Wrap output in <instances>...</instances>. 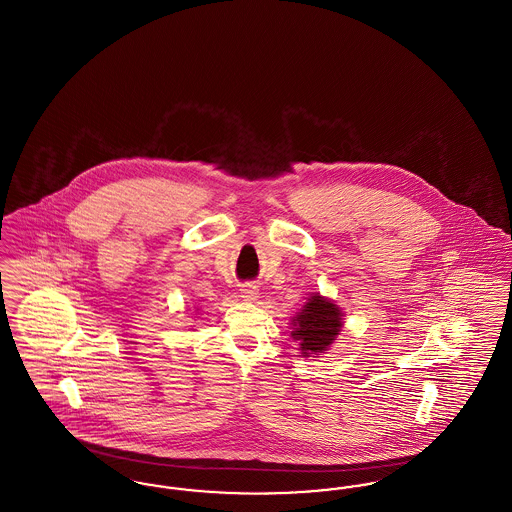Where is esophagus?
I'll return each mask as SVG.
<instances>
[{
    "label": "esophagus",
    "mask_w": 512,
    "mask_h": 512,
    "mask_svg": "<svg viewBox=\"0 0 512 512\" xmlns=\"http://www.w3.org/2000/svg\"><path fill=\"white\" fill-rule=\"evenodd\" d=\"M240 297H242L244 301L253 303V301L259 299V288H257L255 284H244V286L240 288Z\"/></svg>",
    "instance_id": "obj_1"
}]
</instances>
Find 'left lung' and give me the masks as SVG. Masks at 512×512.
I'll use <instances>...</instances> for the list:
<instances>
[{
	"label": "left lung",
	"mask_w": 512,
	"mask_h": 512,
	"mask_svg": "<svg viewBox=\"0 0 512 512\" xmlns=\"http://www.w3.org/2000/svg\"><path fill=\"white\" fill-rule=\"evenodd\" d=\"M343 328V311L336 301L311 293L307 303L292 317V338L299 343L301 357L326 353Z\"/></svg>",
	"instance_id": "1"
}]
</instances>
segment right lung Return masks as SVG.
Instances as JSON below:
<instances>
[{
    "mask_svg": "<svg viewBox=\"0 0 512 512\" xmlns=\"http://www.w3.org/2000/svg\"><path fill=\"white\" fill-rule=\"evenodd\" d=\"M195 315H197V311H195Z\"/></svg>",
    "mask_w": 512,
    "mask_h": 512,
    "instance_id": "add662e5",
    "label": "right lung"
}]
</instances>
